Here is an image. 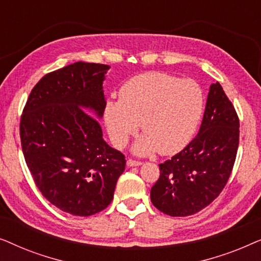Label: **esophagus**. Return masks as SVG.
<instances>
[{
	"label": "esophagus",
	"mask_w": 261,
	"mask_h": 261,
	"mask_svg": "<svg viewBox=\"0 0 261 261\" xmlns=\"http://www.w3.org/2000/svg\"><path fill=\"white\" fill-rule=\"evenodd\" d=\"M141 164H142V163L139 162V160H134V159H128V160H127V166H128V167L140 166Z\"/></svg>",
	"instance_id": "34e87169"
}]
</instances>
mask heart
<instances>
[{
	"instance_id": "1",
	"label": "heart",
	"mask_w": 261,
	"mask_h": 261,
	"mask_svg": "<svg viewBox=\"0 0 261 261\" xmlns=\"http://www.w3.org/2000/svg\"><path fill=\"white\" fill-rule=\"evenodd\" d=\"M203 109L204 96L197 82L147 72L127 81L120 88L119 101L107 103L103 116L116 147H123L141 127L144 134L133 146L137 154L158 151L172 155L191 141Z\"/></svg>"
}]
</instances>
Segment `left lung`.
Returning <instances> with one entry per match:
<instances>
[{"label":"left lung","instance_id":"8db88e82","mask_svg":"<svg viewBox=\"0 0 261 261\" xmlns=\"http://www.w3.org/2000/svg\"><path fill=\"white\" fill-rule=\"evenodd\" d=\"M234 106L219 82L210 85L204 116L196 138L160 164L151 201L170 216H189L208 206L226 187L240 135Z\"/></svg>","mask_w":261,"mask_h":261}]
</instances>
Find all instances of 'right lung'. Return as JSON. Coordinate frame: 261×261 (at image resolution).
Instances as JSON below:
<instances>
[{
    "instance_id": "1",
    "label": "right lung",
    "mask_w": 261,
    "mask_h": 261,
    "mask_svg": "<svg viewBox=\"0 0 261 261\" xmlns=\"http://www.w3.org/2000/svg\"><path fill=\"white\" fill-rule=\"evenodd\" d=\"M105 64L77 62L45 74L20 121L24 160L44 197L63 212L90 216L113 201L124 155L103 140Z\"/></svg>"
}]
</instances>
